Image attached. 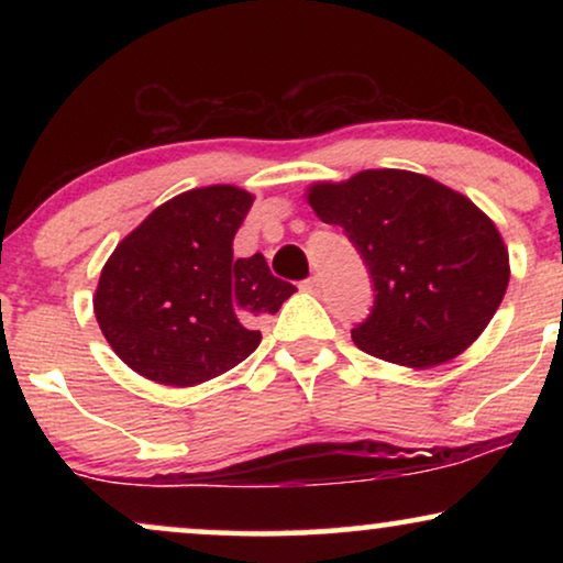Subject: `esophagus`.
<instances>
[{
    "label": "esophagus",
    "instance_id": "1",
    "mask_svg": "<svg viewBox=\"0 0 563 563\" xmlns=\"http://www.w3.org/2000/svg\"><path fill=\"white\" fill-rule=\"evenodd\" d=\"M302 289L305 291H312V295H314V291L320 289V276H310V279H305L302 282Z\"/></svg>",
    "mask_w": 563,
    "mask_h": 563
}]
</instances>
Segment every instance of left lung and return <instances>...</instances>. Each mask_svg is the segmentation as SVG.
Here are the masks:
<instances>
[{"mask_svg":"<svg viewBox=\"0 0 563 563\" xmlns=\"http://www.w3.org/2000/svg\"><path fill=\"white\" fill-rule=\"evenodd\" d=\"M307 202L341 225L374 282L372 314L351 330L368 356L441 366L484 333L510 282L495 222L461 191L402 168L318 181Z\"/></svg>","mask_w":563,"mask_h":563,"instance_id":"obj_1","label":"left lung"}]
</instances>
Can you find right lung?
I'll return each mask as SVG.
<instances>
[{
  "mask_svg": "<svg viewBox=\"0 0 563 563\" xmlns=\"http://www.w3.org/2000/svg\"><path fill=\"white\" fill-rule=\"evenodd\" d=\"M251 205V191L233 184L189 189L156 207L107 258L95 314L133 372L195 387L258 349V318L297 289L276 279L261 253L233 258Z\"/></svg>",
  "mask_w": 563,
  "mask_h": 563,
  "instance_id": "right-lung-1",
  "label": "right lung"
}]
</instances>
